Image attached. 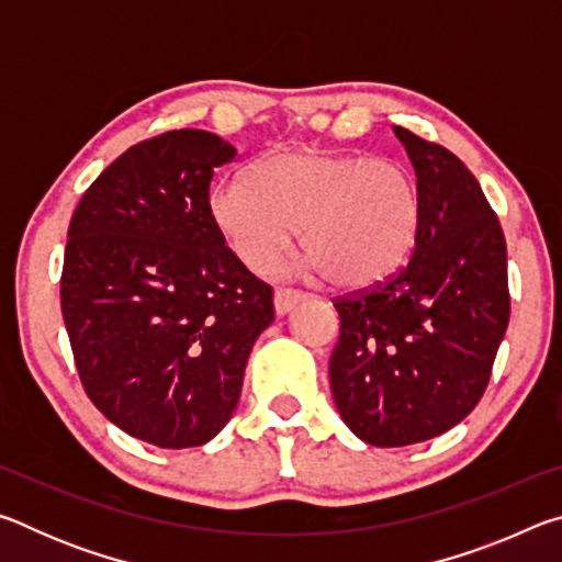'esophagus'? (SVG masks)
<instances>
[{"mask_svg": "<svg viewBox=\"0 0 562 562\" xmlns=\"http://www.w3.org/2000/svg\"><path fill=\"white\" fill-rule=\"evenodd\" d=\"M304 300V294L300 290H290V288H280L274 292V312L278 315H288V312L294 307V304H300Z\"/></svg>", "mask_w": 562, "mask_h": 562, "instance_id": "obj_1", "label": "esophagus"}]
</instances>
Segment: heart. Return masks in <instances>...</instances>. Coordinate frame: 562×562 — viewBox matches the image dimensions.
Instances as JSON below:
<instances>
[{
    "mask_svg": "<svg viewBox=\"0 0 562 562\" xmlns=\"http://www.w3.org/2000/svg\"><path fill=\"white\" fill-rule=\"evenodd\" d=\"M207 211L250 270L278 262L300 227L304 270L349 292L392 278L422 227V198L406 166L317 148L278 150L258 160L250 180H221Z\"/></svg>",
    "mask_w": 562,
    "mask_h": 562,
    "instance_id": "b5f03b06",
    "label": "heart"
}]
</instances>
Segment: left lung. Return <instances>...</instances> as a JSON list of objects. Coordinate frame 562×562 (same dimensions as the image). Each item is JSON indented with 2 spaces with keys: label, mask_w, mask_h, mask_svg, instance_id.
I'll return each mask as SVG.
<instances>
[{
  "label": "left lung",
  "mask_w": 562,
  "mask_h": 562,
  "mask_svg": "<svg viewBox=\"0 0 562 562\" xmlns=\"http://www.w3.org/2000/svg\"><path fill=\"white\" fill-rule=\"evenodd\" d=\"M394 133L414 166L422 227L406 268L335 302L329 357L341 418L382 449L434 439L473 412L510 317L506 237L479 180L443 146Z\"/></svg>",
  "instance_id": "obj_1"
}]
</instances>
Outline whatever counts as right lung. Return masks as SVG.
<instances>
[{"mask_svg": "<svg viewBox=\"0 0 562 562\" xmlns=\"http://www.w3.org/2000/svg\"><path fill=\"white\" fill-rule=\"evenodd\" d=\"M237 150L198 128L131 146L76 205L61 315L93 406L158 449L203 446L231 422L272 288L235 258L207 211Z\"/></svg>", "mask_w": 562, "mask_h": 562, "instance_id": "1", "label": "right lung"}]
</instances>
